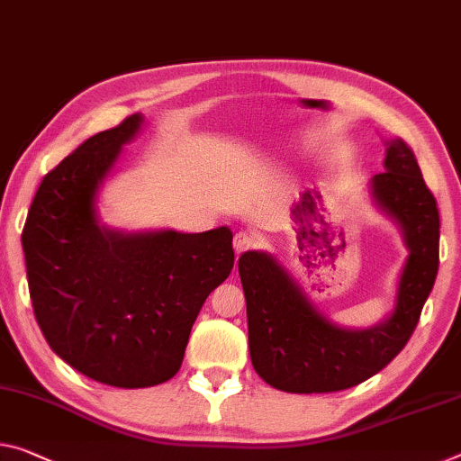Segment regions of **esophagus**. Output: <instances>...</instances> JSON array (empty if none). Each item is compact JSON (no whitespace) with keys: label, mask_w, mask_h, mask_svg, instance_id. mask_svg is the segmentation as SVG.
Here are the masks:
<instances>
[{"label":"esophagus","mask_w":461,"mask_h":461,"mask_svg":"<svg viewBox=\"0 0 461 461\" xmlns=\"http://www.w3.org/2000/svg\"><path fill=\"white\" fill-rule=\"evenodd\" d=\"M255 235L253 232H247V230H240L235 235V239H232V247H235L237 253H243L247 249H251V247H255Z\"/></svg>","instance_id":"esophagus-1"}]
</instances>
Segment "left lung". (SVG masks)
I'll use <instances>...</instances> for the list:
<instances>
[{"label":"left lung","instance_id":"left-lung-1","mask_svg":"<svg viewBox=\"0 0 461 461\" xmlns=\"http://www.w3.org/2000/svg\"><path fill=\"white\" fill-rule=\"evenodd\" d=\"M384 173L369 181L371 197L400 226L408 247L393 311L373 328L330 321L274 255L245 251L239 276L247 301L255 373L288 393H330L379 373L412 336L438 270V210L414 152L400 138L385 141Z\"/></svg>","mask_w":461,"mask_h":461}]
</instances>
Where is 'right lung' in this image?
Segmentation results:
<instances>
[{"instance_id":"1","label":"right lung","mask_w":461,"mask_h":461,"mask_svg":"<svg viewBox=\"0 0 461 461\" xmlns=\"http://www.w3.org/2000/svg\"><path fill=\"white\" fill-rule=\"evenodd\" d=\"M144 117L80 144L41 181L23 230L42 336L98 384L150 387L183 363L197 313L235 264L229 226L125 232L101 222L98 191Z\"/></svg>"}]
</instances>
